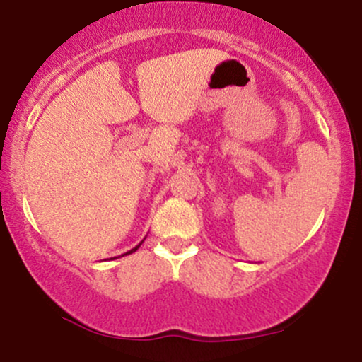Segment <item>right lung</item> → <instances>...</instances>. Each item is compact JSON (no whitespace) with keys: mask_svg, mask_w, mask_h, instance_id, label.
Here are the masks:
<instances>
[{"mask_svg":"<svg viewBox=\"0 0 362 362\" xmlns=\"http://www.w3.org/2000/svg\"><path fill=\"white\" fill-rule=\"evenodd\" d=\"M141 243H143V242H141ZM139 243V245H141ZM139 245H138V247H136V248H132V250L131 252H127V253H132V252H136V250H138V248H139ZM127 253H124V255H127Z\"/></svg>","mask_w":362,"mask_h":362,"instance_id":"1","label":"right lung"}]
</instances>
